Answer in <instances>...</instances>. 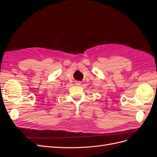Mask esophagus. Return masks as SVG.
Segmentation results:
<instances>
[{
	"label": "esophagus",
	"instance_id": "34e87169",
	"mask_svg": "<svg viewBox=\"0 0 157 157\" xmlns=\"http://www.w3.org/2000/svg\"><path fill=\"white\" fill-rule=\"evenodd\" d=\"M81 81H79V80H77V81H75V84L77 85V86H80V85H81Z\"/></svg>",
	"mask_w": 157,
	"mask_h": 157
}]
</instances>
